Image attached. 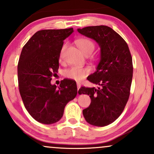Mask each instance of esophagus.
<instances>
[{
  "mask_svg": "<svg viewBox=\"0 0 154 154\" xmlns=\"http://www.w3.org/2000/svg\"><path fill=\"white\" fill-rule=\"evenodd\" d=\"M77 89H79V88H80V83H79V82H77Z\"/></svg>",
  "mask_w": 154,
  "mask_h": 154,
  "instance_id": "obj_1",
  "label": "esophagus"
}]
</instances>
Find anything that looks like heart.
<instances>
[{
  "instance_id": "obj_1",
  "label": "heart",
  "mask_w": 154,
  "mask_h": 154,
  "mask_svg": "<svg viewBox=\"0 0 154 154\" xmlns=\"http://www.w3.org/2000/svg\"><path fill=\"white\" fill-rule=\"evenodd\" d=\"M77 45L79 48L80 49V51L85 56L91 54L93 52V51L95 50V48L94 42L88 38L79 39L77 41ZM65 48H66V44L63 45V46L61 48V51H60V60L62 59ZM90 72H91V69L88 67L72 66L65 70L64 76L67 78L73 79V80L80 81L84 79L86 76L89 75Z\"/></svg>"
}]
</instances>
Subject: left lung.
Masks as SVG:
<instances>
[{
	"label": "left lung",
	"mask_w": 154,
	"mask_h": 154,
	"mask_svg": "<svg viewBox=\"0 0 154 154\" xmlns=\"http://www.w3.org/2000/svg\"><path fill=\"white\" fill-rule=\"evenodd\" d=\"M77 31L95 40L100 48L97 70L88 77L100 87H82L78 91L91 99V105L82 111L83 116L92 125L106 126L121 115L130 97L133 73L131 54L125 40L109 26H86Z\"/></svg>",
	"instance_id": "8db88e82"
}]
</instances>
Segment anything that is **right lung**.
<instances>
[{
  "instance_id": "obj_1",
  "label": "right lung",
  "mask_w": 154,
  "mask_h": 154,
  "mask_svg": "<svg viewBox=\"0 0 154 154\" xmlns=\"http://www.w3.org/2000/svg\"><path fill=\"white\" fill-rule=\"evenodd\" d=\"M72 32L73 28L38 31L21 53L17 66L19 93L29 114L42 124L59 121L67 103L77 95L72 79H63L59 88L51 83L58 72L63 40Z\"/></svg>"
}]
</instances>
